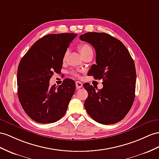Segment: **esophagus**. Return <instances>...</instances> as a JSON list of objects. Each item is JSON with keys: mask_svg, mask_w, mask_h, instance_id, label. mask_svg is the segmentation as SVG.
Listing matches in <instances>:
<instances>
[{"mask_svg": "<svg viewBox=\"0 0 159 159\" xmlns=\"http://www.w3.org/2000/svg\"><path fill=\"white\" fill-rule=\"evenodd\" d=\"M83 87V83L80 81H76V87L77 89H80Z\"/></svg>", "mask_w": 159, "mask_h": 159, "instance_id": "esophagus-1", "label": "esophagus"}]
</instances>
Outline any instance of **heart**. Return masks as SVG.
Masks as SVG:
<instances>
[{
	"label": "heart",
	"instance_id": "obj_1",
	"mask_svg": "<svg viewBox=\"0 0 159 159\" xmlns=\"http://www.w3.org/2000/svg\"><path fill=\"white\" fill-rule=\"evenodd\" d=\"M79 50L80 52V54L83 55V56L84 57V56H86L89 54H93V50L92 47L90 46V45L86 43H80L78 46ZM68 50H66L65 52L64 53V55H63V58H62V60L63 62H65V61L67 59V57L68 55ZM73 75L77 76V73L75 72H73Z\"/></svg>",
	"mask_w": 159,
	"mask_h": 159
}]
</instances>
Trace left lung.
Returning a JSON list of instances; mask_svg holds the SVG:
<instances>
[{"label":"left lung","instance_id":"left-lung-1","mask_svg":"<svg viewBox=\"0 0 159 159\" xmlns=\"http://www.w3.org/2000/svg\"><path fill=\"white\" fill-rule=\"evenodd\" d=\"M80 39L95 48L96 64L89 72L94 79H103V86L96 91L89 83L83 84L88 92L85 109L98 123L116 124L127 115L135 97L134 60L123 43L107 34L88 32Z\"/></svg>","mask_w":159,"mask_h":159}]
</instances>
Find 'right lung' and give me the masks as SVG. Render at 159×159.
Instances as JSON below:
<instances>
[{"label":"right lung","mask_w":159,"mask_h":159,"mask_svg":"<svg viewBox=\"0 0 159 159\" xmlns=\"http://www.w3.org/2000/svg\"><path fill=\"white\" fill-rule=\"evenodd\" d=\"M77 34H53L35 42L20 61L17 93L23 110L41 124L56 122L66 112L74 94L75 82L64 79L62 84L50 86L54 73L60 72L63 55Z\"/></svg>","instance_id":"1"}]
</instances>
